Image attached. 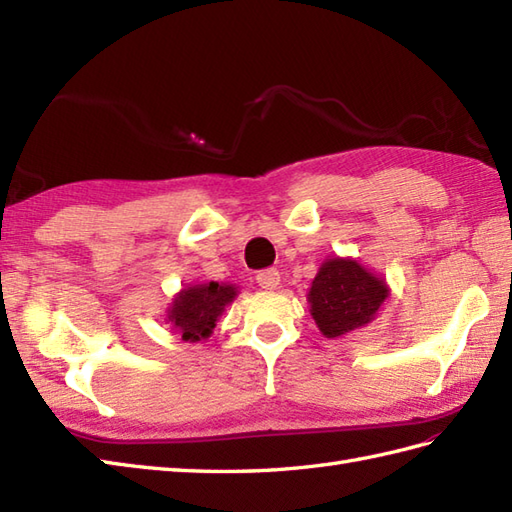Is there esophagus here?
<instances>
[{
  "label": "esophagus",
  "instance_id": "obj_1",
  "mask_svg": "<svg viewBox=\"0 0 512 512\" xmlns=\"http://www.w3.org/2000/svg\"><path fill=\"white\" fill-rule=\"evenodd\" d=\"M279 281H281V275H279L277 268H266L257 275V284L262 286L264 290H275L279 286Z\"/></svg>",
  "mask_w": 512,
  "mask_h": 512
}]
</instances>
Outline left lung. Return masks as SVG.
Instances as JSON below:
<instances>
[{
    "label": "left lung",
    "mask_w": 512,
    "mask_h": 512,
    "mask_svg": "<svg viewBox=\"0 0 512 512\" xmlns=\"http://www.w3.org/2000/svg\"><path fill=\"white\" fill-rule=\"evenodd\" d=\"M389 297L387 281L352 257H328L308 290L310 314L325 339L365 328Z\"/></svg>",
    "instance_id": "left-lung-1"
}]
</instances>
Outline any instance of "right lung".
I'll use <instances>...</instances> for the list:
<instances>
[{"label": "right lung", "mask_w": 512, "mask_h": 512, "mask_svg": "<svg viewBox=\"0 0 512 512\" xmlns=\"http://www.w3.org/2000/svg\"><path fill=\"white\" fill-rule=\"evenodd\" d=\"M237 295L239 290L235 284H220V281L191 284L173 297L165 314V323H171V330H176L182 341H204L213 334L222 312L226 306H231Z\"/></svg>", "instance_id": "add662e5"}]
</instances>
